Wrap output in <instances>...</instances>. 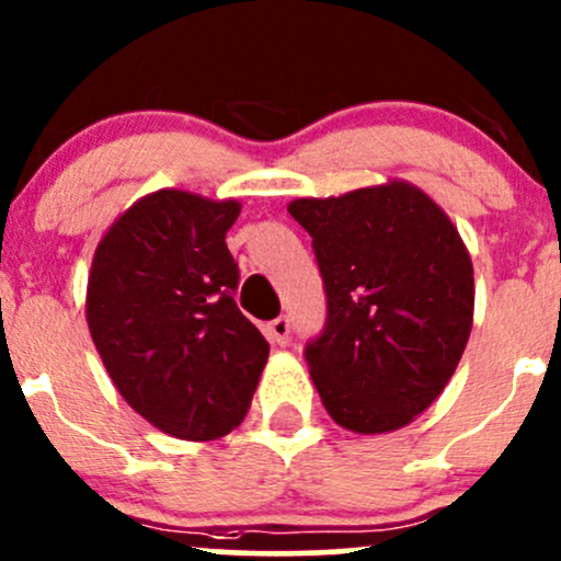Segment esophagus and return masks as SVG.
I'll return each mask as SVG.
<instances>
[{"label": "esophagus", "mask_w": 561, "mask_h": 561, "mask_svg": "<svg viewBox=\"0 0 561 561\" xmlns=\"http://www.w3.org/2000/svg\"><path fill=\"white\" fill-rule=\"evenodd\" d=\"M267 339L273 344H288V339H291V320L286 318V314H280V318L270 320L267 323Z\"/></svg>", "instance_id": "esophagus-1"}]
</instances>
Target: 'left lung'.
<instances>
[{
	"label": "left lung",
	"instance_id": "1",
	"mask_svg": "<svg viewBox=\"0 0 561 561\" xmlns=\"http://www.w3.org/2000/svg\"><path fill=\"white\" fill-rule=\"evenodd\" d=\"M325 288V325L305 360L329 416L394 432L437 400L467 350L474 270L456 225L411 182L297 198Z\"/></svg>",
	"mask_w": 561,
	"mask_h": 561
}]
</instances>
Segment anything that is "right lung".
<instances>
[{"instance_id":"obj_1","label":"right lung","mask_w":561,"mask_h":561,"mask_svg":"<svg viewBox=\"0 0 561 561\" xmlns=\"http://www.w3.org/2000/svg\"><path fill=\"white\" fill-rule=\"evenodd\" d=\"M238 214V201L150 193L105 232L87 283L92 342L122 398L193 443L241 424L270 355L236 305L225 236Z\"/></svg>"}]
</instances>
